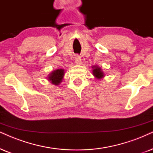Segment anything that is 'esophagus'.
<instances>
[{"mask_svg":"<svg viewBox=\"0 0 153 153\" xmlns=\"http://www.w3.org/2000/svg\"><path fill=\"white\" fill-rule=\"evenodd\" d=\"M75 63H76V64H78V65H80V64H81V63H82V61H81L80 57L78 55L75 56Z\"/></svg>","mask_w":153,"mask_h":153,"instance_id":"esophagus-1","label":"esophagus"}]
</instances>
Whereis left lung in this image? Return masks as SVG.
<instances>
[{"label": "left lung", "instance_id": "8db88e82", "mask_svg": "<svg viewBox=\"0 0 153 153\" xmlns=\"http://www.w3.org/2000/svg\"><path fill=\"white\" fill-rule=\"evenodd\" d=\"M92 68H93L92 73H93L94 77H96L97 79H101L103 78L104 73L103 71H102L101 68L97 66V65H94V66H92Z\"/></svg>", "mask_w": 153, "mask_h": 153}]
</instances>
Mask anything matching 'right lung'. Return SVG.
Masks as SVG:
<instances>
[{
	"instance_id": "right-lung-1",
	"label": "right lung",
	"mask_w": 153,
	"mask_h": 153,
	"mask_svg": "<svg viewBox=\"0 0 153 153\" xmlns=\"http://www.w3.org/2000/svg\"><path fill=\"white\" fill-rule=\"evenodd\" d=\"M63 75H64V70L63 69H57L54 71L49 75L48 79L51 81L52 84L59 85L62 80Z\"/></svg>"
}]
</instances>
